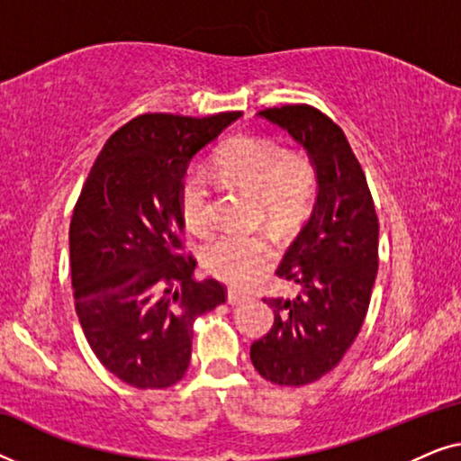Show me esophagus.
<instances>
[{
  "label": "esophagus",
  "instance_id": "34e87169",
  "mask_svg": "<svg viewBox=\"0 0 461 461\" xmlns=\"http://www.w3.org/2000/svg\"><path fill=\"white\" fill-rule=\"evenodd\" d=\"M245 300H248V295L241 294V292H235V289H229V294H226V302H229L230 306L243 304Z\"/></svg>",
  "mask_w": 461,
  "mask_h": 461
}]
</instances>
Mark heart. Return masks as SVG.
Listing matches in <instances>:
<instances>
[{
    "label": "heart",
    "instance_id": "b5f03b06",
    "mask_svg": "<svg viewBox=\"0 0 461 461\" xmlns=\"http://www.w3.org/2000/svg\"><path fill=\"white\" fill-rule=\"evenodd\" d=\"M218 174L256 193L258 213L275 230H287L308 212L319 191V172L306 153L285 150L258 136H235L216 155ZM180 212L188 230L205 235L213 226L212 188L201 169H188L180 185ZM275 248L264 232H224L201 251V262L230 285L245 283L270 267Z\"/></svg>",
    "mask_w": 461,
    "mask_h": 461
}]
</instances>
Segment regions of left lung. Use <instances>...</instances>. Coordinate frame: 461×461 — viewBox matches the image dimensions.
<instances>
[{
    "label": "left lung",
    "mask_w": 461,
    "mask_h": 461,
    "mask_svg": "<svg viewBox=\"0 0 461 461\" xmlns=\"http://www.w3.org/2000/svg\"><path fill=\"white\" fill-rule=\"evenodd\" d=\"M306 149L319 172L314 210L276 275L298 285L295 298H264L275 323L251 344L264 380L304 386L342 361L361 331L377 275V224L367 178L342 128L308 104L260 111Z\"/></svg>",
    "instance_id": "8db88e82"
}]
</instances>
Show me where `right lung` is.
I'll use <instances>...</instances> for the list:
<instances>
[{
	"mask_svg": "<svg viewBox=\"0 0 461 461\" xmlns=\"http://www.w3.org/2000/svg\"><path fill=\"white\" fill-rule=\"evenodd\" d=\"M239 117H134L106 140L75 203V311L98 361L134 388L180 382L194 319L226 302L222 283L194 279L197 260L185 254L180 185L193 157Z\"/></svg>",
	"mask_w": 461,
	"mask_h": 461,
	"instance_id": "right-lung-1",
	"label": "right lung"
}]
</instances>
